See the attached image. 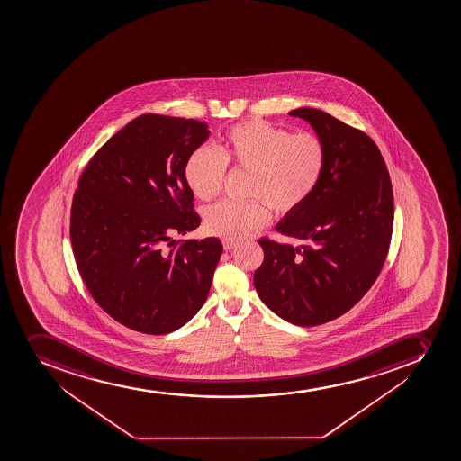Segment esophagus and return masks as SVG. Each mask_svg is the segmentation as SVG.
I'll use <instances>...</instances> for the list:
<instances>
[{
  "label": "esophagus",
  "mask_w": 461,
  "mask_h": 461,
  "mask_svg": "<svg viewBox=\"0 0 461 461\" xmlns=\"http://www.w3.org/2000/svg\"><path fill=\"white\" fill-rule=\"evenodd\" d=\"M222 243L223 248H225V251H231V249H234V248L239 245V242H236V240H230V239H225Z\"/></svg>",
  "instance_id": "34e87169"
}]
</instances>
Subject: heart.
Listing matches in <instances>:
<instances>
[{
	"mask_svg": "<svg viewBox=\"0 0 461 461\" xmlns=\"http://www.w3.org/2000/svg\"><path fill=\"white\" fill-rule=\"evenodd\" d=\"M326 146L312 132L290 133L263 120L230 129L219 142L192 151L185 165V180L192 194L213 200L222 189L227 165L251 173L245 204L222 201L205 213V228L214 236L240 239L269 221V209L287 216L301 209L319 186L326 168Z\"/></svg>",
	"mask_w": 461,
	"mask_h": 461,
	"instance_id": "1",
	"label": "heart"
}]
</instances>
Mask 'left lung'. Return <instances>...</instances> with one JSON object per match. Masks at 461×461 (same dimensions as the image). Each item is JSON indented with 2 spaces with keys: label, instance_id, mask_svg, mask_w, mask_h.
I'll return each instance as SVG.
<instances>
[{
  "label": "left lung",
  "instance_id": "obj_1",
  "mask_svg": "<svg viewBox=\"0 0 461 461\" xmlns=\"http://www.w3.org/2000/svg\"><path fill=\"white\" fill-rule=\"evenodd\" d=\"M288 114L323 140L326 168L310 200L275 227L299 245L258 240L265 260L254 285L281 319L317 326L350 310L377 279L393 234V186L366 133L314 108Z\"/></svg>",
  "mask_w": 461,
  "mask_h": 461
}]
</instances>
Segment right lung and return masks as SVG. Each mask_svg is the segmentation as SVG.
<instances>
[{
  "mask_svg": "<svg viewBox=\"0 0 461 461\" xmlns=\"http://www.w3.org/2000/svg\"><path fill=\"white\" fill-rule=\"evenodd\" d=\"M209 126L144 114L110 138L79 178L70 240L79 274L97 305L126 328L164 335L204 305L222 254L218 238L174 234L200 227L185 180Z\"/></svg>",
  "mask_w": 461,
  "mask_h": 461,
  "instance_id": "right-lung-1",
  "label": "right lung"
}]
</instances>
